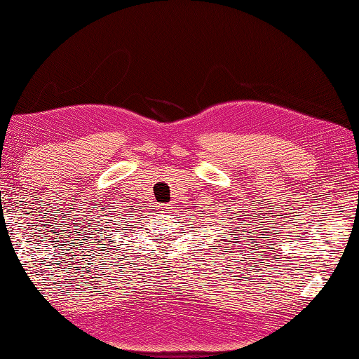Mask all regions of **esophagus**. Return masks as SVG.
<instances>
[{"label": "esophagus", "mask_w": 359, "mask_h": 359, "mask_svg": "<svg viewBox=\"0 0 359 359\" xmlns=\"http://www.w3.org/2000/svg\"><path fill=\"white\" fill-rule=\"evenodd\" d=\"M161 212H170V206H168V205H162V206H161Z\"/></svg>", "instance_id": "obj_1"}]
</instances>
